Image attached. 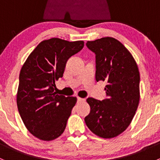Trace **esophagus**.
I'll use <instances>...</instances> for the list:
<instances>
[{
    "label": "esophagus",
    "mask_w": 160,
    "mask_h": 160,
    "mask_svg": "<svg viewBox=\"0 0 160 160\" xmlns=\"http://www.w3.org/2000/svg\"><path fill=\"white\" fill-rule=\"evenodd\" d=\"M85 99L84 98H77V102L78 103H81L83 101H84Z\"/></svg>",
    "instance_id": "obj_1"
}]
</instances>
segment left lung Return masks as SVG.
<instances>
[{"label": "left lung", "instance_id": "8db88e82", "mask_svg": "<svg viewBox=\"0 0 160 160\" xmlns=\"http://www.w3.org/2000/svg\"><path fill=\"white\" fill-rule=\"evenodd\" d=\"M87 47L95 53V79L107 82V98H88L90 114L87 126L104 138L118 136L130 125L139 102L140 76L135 59L117 39L104 37L88 41Z\"/></svg>", "mask_w": 160, "mask_h": 160}]
</instances>
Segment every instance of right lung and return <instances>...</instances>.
Returning a JSON list of instances; mask_svg holds the SVG:
<instances>
[{
	"mask_svg": "<svg viewBox=\"0 0 160 160\" xmlns=\"http://www.w3.org/2000/svg\"><path fill=\"white\" fill-rule=\"evenodd\" d=\"M83 46V41L69 42L58 38L45 40L22 66L18 109L27 129L39 139L51 141L65 130L77 98L58 95L55 81L62 77L67 60Z\"/></svg>",
	"mask_w": 160,
	"mask_h": 160,
	"instance_id": "right-lung-1",
	"label": "right lung"
}]
</instances>
